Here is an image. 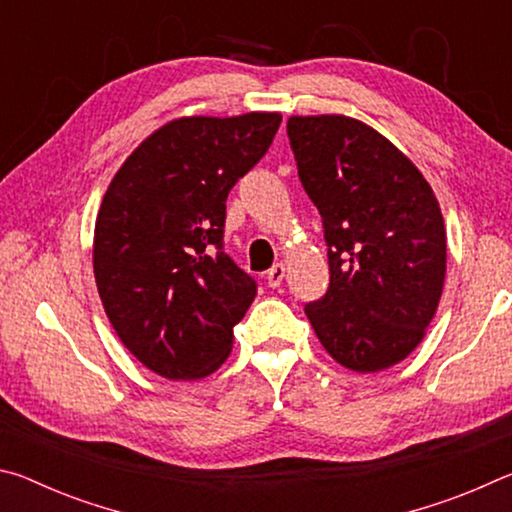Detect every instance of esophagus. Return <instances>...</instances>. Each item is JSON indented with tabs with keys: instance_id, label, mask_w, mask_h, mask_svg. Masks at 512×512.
Returning a JSON list of instances; mask_svg holds the SVG:
<instances>
[{
	"instance_id": "1",
	"label": "esophagus",
	"mask_w": 512,
	"mask_h": 512,
	"mask_svg": "<svg viewBox=\"0 0 512 512\" xmlns=\"http://www.w3.org/2000/svg\"><path fill=\"white\" fill-rule=\"evenodd\" d=\"M284 275H287V266H284V262H277V264H273L271 266V271L266 273V282H268V287H280L282 284V280H284Z\"/></svg>"
}]
</instances>
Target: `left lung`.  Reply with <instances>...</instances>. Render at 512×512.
<instances>
[{
    "instance_id": "left-lung-1",
    "label": "left lung",
    "mask_w": 512,
    "mask_h": 512,
    "mask_svg": "<svg viewBox=\"0 0 512 512\" xmlns=\"http://www.w3.org/2000/svg\"><path fill=\"white\" fill-rule=\"evenodd\" d=\"M298 176L323 216L329 289L305 307L336 363L395 366L418 348L445 287V221L431 185L397 146L345 115H293Z\"/></svg>"
}]
</instances>
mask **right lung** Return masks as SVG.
<instances>
[{"mask_svg": "<svg viewBox=\"0 0 512 512\" xmlns=\"http://www.w3.org/2000/svg\"><path fill=\"white\" fill-rule=\"evenodd\" d=\"M280 112L178 117L121 164L94 223L92 266L110 325L164 379H203L232 352L257 287L223 253L225 198L264 158Z\"/></svg>", "mask_w": 512, "mask_h": 512, "instance_id": "right-lung-1", "label": "right lung"}]
</instances>
